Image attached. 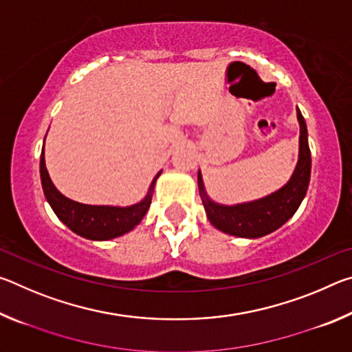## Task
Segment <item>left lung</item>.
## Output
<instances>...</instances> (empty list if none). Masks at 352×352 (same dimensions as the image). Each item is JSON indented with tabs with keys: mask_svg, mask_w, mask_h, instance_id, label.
<instances>
[{
	"mask_svg": "<svg viewBox=\"0 0 352 352\" xmlns=\"http://www.w3.org/2000/svg\"><path fill=\"white\" fill-rule=\"evenodd\" d=\"M300 122V157L290 180L281 189L267 197L241 205H219L208 197L199 170V189L206 216L217 230L237 237H262L283 226L300 208L311 180V148L307 142V127L301 111L296 109Z\"/></svg>",
	"mask_w": 352,
	"mask_h": 352,
	"instance_id": "left-lung-1",
	"label": "left lung"
}]
</instances>
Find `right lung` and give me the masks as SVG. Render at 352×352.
Masks as SVG:
<instances>
[{
    "label": "right lung",
    "instance_id": "1",
    "mask_svg": "<svg viewBox=\"0 0 352 352\" xmlns=\"http://www.w3.org/2000/svg\"><path fill=\"white\" fill-rule=\"evenodd\" d=\"M160 174L162 172H158L157 177L153 178L147 195L140 204L126 208L83 205L79 204V201L65 197L63 194L58 192L54 183L51 182L50 174H47L45 164V152H41L40 157V178L47 204L51 205L56 216L71 231L91 241L115 239V237L132 231L141 222L142 217L146 216L148 206H151L152 190Z\"/></svg>",
    "mask_w": 352,
    "mask_h": 352
}]
</instances>
